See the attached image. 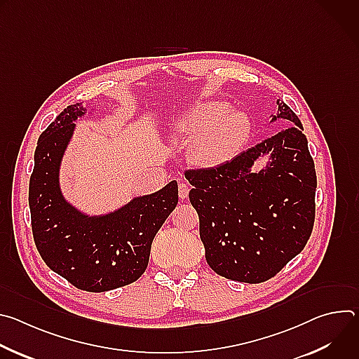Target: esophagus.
I'll return each mask as SVG.
<instances>
[{"mask_svg":"<svg viewBox=\"0 0 359 359\" xmlns=\"http://www.w3.org/2000/svg\"><path fill=\"white\" fill-rule=\"evenodd\" d=\"M189 191H190L189 184H186V183H183V182L179 183V197H180L182 200L189 196Z\"/></svg>","mask_w":359,"mask_h":359,"instance_id":"34e87169","label":"esophagus"}]
</instances>
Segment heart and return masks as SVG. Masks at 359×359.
Returning a JSON list of instances; mask_svg holds the SVG:
<instances>
[{"label":"heart","instance_id":"obj_1","mask_svg":"<svg viewBox=\"0 0 359 359\" xmlns=\"http://www.w3.org/2000/svg\"><path fill=\"white\" fill-rule=\"evenodd\" d=\"M173 133L191 140L190 162L198 168L216 169L229 163L247 143L251 133L250 119L222 100L200 102L182 114Z\"/></svg>","mask_w":359,"mask_h":359}]
</instances>
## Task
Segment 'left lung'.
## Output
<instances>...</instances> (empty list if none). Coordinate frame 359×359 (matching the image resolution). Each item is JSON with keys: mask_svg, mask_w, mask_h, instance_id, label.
<instances>
[{"mask_svg": "<svg viewBox=\"0 0 359 359\" xmlns=\"http://www.w3.org/2000/svg\"><path fill=\"white\" fill-rule=\"evenodd\" d=\"M271 122L287 128L216 169L184 173L206 262L229 280L257 284L302 251L316 219L317 175L298 116L283 100ZM267 156L266 168L253 162Z\"/></svg>", "mask_w": 359, "mask_h": 359, "instance_id": "8db88e82", "label": "left lung"}]
</instances>
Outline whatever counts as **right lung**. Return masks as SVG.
<instances>
[{
  "mask_svg": "<svg viewBox=\"0 0 359 359\" xmlns=\"http://www.w3.org/2000/svg\"><path fill=\"white\" fill-rule=\"evenodd\" d=\"M67 107L39 136L29 179V210L35 245L45 264L79 290L102 292L136 281L146 270L151 241L175 210L179 191L172 180L156 193L132 198L121 209L88 216L65 200L60 168L85 115Z\"/></svg>",
  "mask_w": 359,
  "mask_h": 359,
  "instance_id": "right-lung-1",
  "label": "right lung"
}]
</instances>
